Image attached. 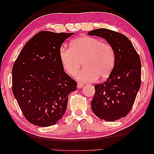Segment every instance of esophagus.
<instances>
[{
  "instance_id": "obj_1",
  "label": "esophagus",
  "mask_w": 154,
  "mask_h": 154,
  "mask_svg": "<svg viewBox=\"0 0 154 154\" xmlns=\"http://www.w3.org/2000/svg\"><path fill=\"white\" fill-rule=\"evenodd\" d=\"M77 86H78V88H82L83 87V83H81V82H78Z\"/></svg>"
}]
</instances>
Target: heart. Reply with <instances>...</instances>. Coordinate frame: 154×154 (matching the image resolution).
<instances>
[{"label": "heart", "mask_w": 154, "mask_h": 154, "mask_svg": "<svg viewBox=\"0 0 154 154\" xmlns=\"http://www.w3.org/2000/svg\"><path fill=\"white\" fill-rule=\"evenodd\" d=\"M60 58L65 71L83 82H92L98 79H105L110 75L116 63V53L111 44L100 38L81 36L73 39L70 48L62 46Z\"/></svg>", "instance_id": "heart-1"}]
</instances>
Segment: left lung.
I'll use <instances>...</instances> for the list:
<instances>
[{"label": "left lung", "mask_w": 154, "mask_h": 154, "mask_svg": "<svg viewBox=\"0 0 154 154\" xmlns=\"http://www.w3.org/2000/svg\"><path fill=\"white\" fill-rule=\"evenodd\" d=\"M106 39L116 53V63L106 81L94 85L91 108L100 119L115 121L131 111L141 85V60L128 37L106 29L88 31Z\"/></svg>", "instance_id": "8db88e82"}]
</instances>
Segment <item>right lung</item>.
Here are the masks:
<instances>
[{
	"label": "right lung",
	"mask_w": 154,
	"mask_h": 154,
	"mask_svg": "<svg viewBox=\"0 0 154 154\" xmlns=\"http://www.w3.org/2000/svg\"><path fill=\"white\" fill-rule=\"evenodd\" d=\"M73 33L42 31L24 46L12 66V90L22 112L34 125L48 127L62 119L77 82L64 71L62 44Z\"/></svg>",
	"instance_id": "add662e5"
}]
</instances>
